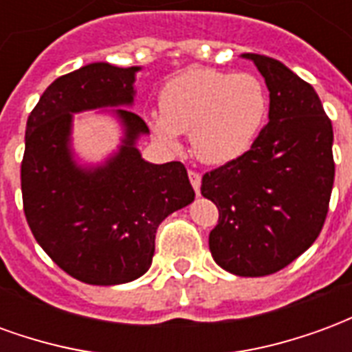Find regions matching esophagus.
I'll use <instances>...</instances> for the list:
<instances>
[{"mask_svg": "<svg viewBox=\"0 0 352 352\" xmlns=\"http://www.w3.org/2000/svg\"><path fill=\"white\" fill-rule=\"evenodd\" d=\"M188 177H190V183H192V186H194L196 194H199V186H201V175H199L198 171H194V169H188Z\"/></svg>", "mask_w": 352, "mask_h": 352, "instance_id": "34e87169", "label": "esophagus"}]
</instances>
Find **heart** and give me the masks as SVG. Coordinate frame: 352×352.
<instances>
[{
	"label": "heart",
	"instance_id": "heart-1",
	"mask_svg": "<svg viewBox=\"0 0 352 352\" xmlns=\"http://www.w3.org/2000/svg\"><path fill=\"white\" fill-rule=\"evenodd\" d=\"M160 111L148 118L158 138L175 143L177 133H192L199 160L224 164L254 143L267 115V92L251 73L196 67L166 82Z\"/></svg>",
	"mask_w": 352,
	"mask_h": 352
}]
</instances>
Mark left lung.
<instances>
[{
    "label": "left lung",
    "instance_id": "1",
    "mask_svg": "<svg viewBox=\"0 0 352 352\" xmlns=\"http://www.w3.org/2000/svg\"><path fill=\"white\" fill-rule=\"evenodd\" d=\"M252 60L270 90V122L251 148L201 177L219 209L209 234L217 264L241 277L287 267L324 226L332 196L333 131L309 82L277 60Z\"/></svg>",
    "mask_w": 352,
    "mask_h": 352
}]
</instances>
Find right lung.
<instances>
[{
	"label": "right lung",
	"instance_id": "1",
	"mask_svg": "<svg viewBox=\"0 0 352 352\" xmlns=\"http://www.w3.org/2000/svg\"><path fill=\"white\" fill-rule=\"evenodd\" d=\"M139 67L90 64L58 77L28 116L20 166L22 204L35 241L65 273L88 285L141 277L160 222L194 199L181 162L148 164L133 141L145 120L118 109L126 143L105 168H75L67 151L72 113L133 100Z\"/></svg>",
	"mask_w": 352,
	"mask_h": 352
}]
</instances>
